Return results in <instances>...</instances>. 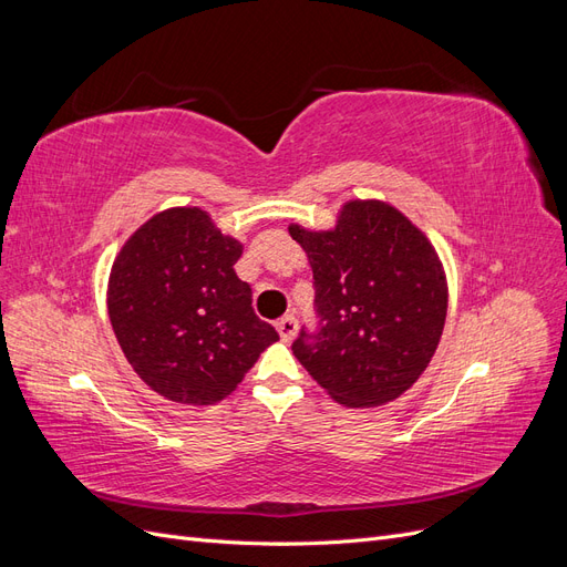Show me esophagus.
Returning a JSON list of instances; mask_svg holds the SVG:
<instances>
[{
	"label": "esophagus",
	"mask_w": 567,
	"mask_h": 567,
	"mask_svg": "<svg viewBox=\"0 0 567 567\" xmlns=\"http://www.w3.org/2000/svg\"><path fill=\"white\" fill-rule=\"evenodd\" d=\"M277 331H279V336H281V340H293V336H296V331H298V321H296V317H290V315H286V317H281L279 321H277Z\"/></svg>",
	"instance_id": "esophagus-1"
}]
</instances>
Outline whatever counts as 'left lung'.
Returning <instances> with one entry per match:
<instances>
[{
	"mask_svg": "<svg viewBox=\"0 0 567 567\" xmlns=\"http://www.w3.org/2000/svg\"><path fill=\"white\" fill-rule=\"evenodd\" d=\"M310 257L319 329L298 362L346 406L398 400L431 364L447 317V279L425 234L383 200H350L329 231L288 227Z\"/></svg>",
	"mask_w": 567,
	"mask_h": 567,
	"instance_id": "left-lung-1",
	"label": "left lung"
}]
</instances>
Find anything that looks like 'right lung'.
<instances>
[{
    "mask_svg": "<svg viewBox=\"0 0 567 567\" xmlns=\"http://www.w3.org/2000/svg\"><path fill=\"white\" fill-rule=\"evenodd\" d=\"M244 246L200 208L153 215L120 248L109 279V317L136 375L165 400H225L271 342L236 277Z\"/></svg>",
    "mask_w": 567,
    "mask_h": 567,
    "instance_id": "right-lung-1",
    "label": "right lung"
}]
</instances>
